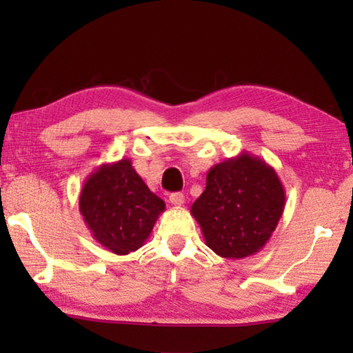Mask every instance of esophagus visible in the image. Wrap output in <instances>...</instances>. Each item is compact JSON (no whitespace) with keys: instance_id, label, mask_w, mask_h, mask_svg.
<instances>
[{"instance_id":"34e87169","label":"esophagus","mask_w":353,"mask_h":353,"mask_svg":"<svg viewBox=\"0 0 353 353\" xmlns=\"http://www.w3.org/2000/svg\"><path fill=\"white\" fill-rule=\"evenodd\" d=\"M170 202H171L172 205L181 207L183 202H185V196L182 193H171L170 194Z\"/></svg>"}]
</instances>
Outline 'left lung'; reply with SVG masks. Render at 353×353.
Returning <instances> with one entry per match:
<instances>
[{
  "instance_id": "obj_1",
  "label": "left lung",
  "mask_w": 353,
  "mask_h": 353,
  "mask_svg": "<svg viewBox=\"0 0 353 353\" xmlns=\"http://www.w3.org/2000/svg\"><path fill=\"white\" fill-rule=\"evenodd\" d=\"M285 188L276 170L249 152L216 163L191 214L205 244L224 259L260 252L276 230L285 208Z\"/></svg>"
}]
</instances>
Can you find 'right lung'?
I'll return each mask as SVG.
<instances>
[{
  "mask_svg": "<svg viewBox=\"0 0 353 353\" xmlns=\"http://www.w3.org/2000/svg\"><path fill=\"white\" fill-rule=\"evenodd\" d=\"M79 212L101 246L117 255L141 248L165 202L137 174L132 162L121 159L101 165L87 177L79 196Z\"/></svg>",
  "mask_w": 353,
  "mask_h": 353,
  "instance_id": "obj_1",
  "label": "right lung"
}]
</instances>
